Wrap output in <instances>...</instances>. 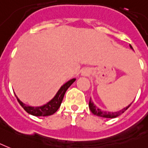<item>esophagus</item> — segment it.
<instances>
[{
	"instance_id": "1",
	"label": "esophagus",
	"mask_w": 148,
	"mask_h": 148,
	"mask_svg": "<svg viewBox=\"0 0 148 148\" xmlns=\"http://www.w3.org/2000/svg\"><path fill=\"white\" fill-rule=\"evenodd\" d=\"M82 74L83 76H87V75L89 74V72H88V70H84V71H82Z\"/></svg>"
}]
</instances>
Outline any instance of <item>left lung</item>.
Here are the masks:
<instances>
[{"label":"left lung","instance_id":"left-lung-1","mask_svg":"<svg viewBox=\"0 0 148 148\" xmlns=\"http://www.w3.org/2000/svg\"><path fill=\"white\" fill-rule=\"evenodd\" d=\"M130 49H132V47L131 45H130ZM132 103H130V105H128L126 108H124L123 109L119 110V111H115V112H110V111H104V110H102L101 109H99V108H97L96 105L94 104V103L92 101V99L90 98L89 99V103H88V107L89 109L92 111V113L95 114L96 116H99V117H102V118H106V119H114L118 116L121 115V114H123L125 110L130 108V105Z\"/></svg>","mask_w":148,"mask_h":148}]
</instances>
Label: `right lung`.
Here are the masks:
<instances>
[{
    "label": "right lung",
    "mask_w": 148,
    "mask_h": 148,
    "mask_svg": "<svg viewBox=\"0 0 148 148\" xmlns=\"http://www.w3.org/2000/svg\"><path fill=\"white\" fill-rule=\"evenodd\" d=\"M75 78L71 79L68 81L67 82L63 84L60 88L58 90L56 94L52 98L51 100H49L47 103L42 105V106H39V107H31L29 105L25 104L24 103L18 99L17 96L16 95L17 100L19 103V104L21 105L24 110L27 111V113L34 116H38V117H45V116H49L52 115L54 113H56L57 110L60 108L61 103L63 101V96L65 95L66 91L68 89V88L71 86L73 83L75 82Z\"/></svg>",
    "instance_id": "1"
}]
</instances>
